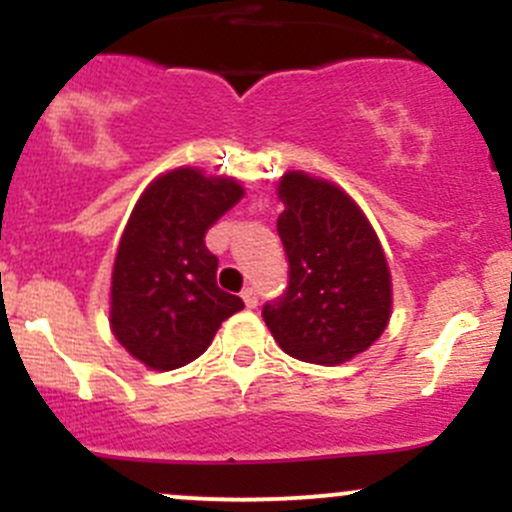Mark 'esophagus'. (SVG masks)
Segmentation results:
<instances>
[{
    "instance_id": "esophagus-1",
    "label": "esophagus",
    "mask_w": 512,
    "mask_h": 512,
    "mask_svg": "<svg viewBox=\"0 0 512 512\" xmlns=\"http://www.w3.org/2000/svg\"><path fill=\"white\" fill-rule=\"evenodd\" d=\"M242 299H245L247 309H255L257 307V289L255 287H245V289H242Z\"/></svg>"
}]
</instances>
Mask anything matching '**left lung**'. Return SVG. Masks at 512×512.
<instances>
[{"label":"left lung","mask_w":512,"mask_h":512,"mask_svg":"<svg viewBox=\"0 0 512 512\" xmlns=\"http://www.w3.org/2000/svg\"><path fill=\"white\" fill-rule=\"evenodd\" d=\"M277 232L289 262L287 289L262 307L282 352L334 366L369 349L391 314V275L379 237L337 185L287 173Z\"/></svg>","instance_id":"8db88e82"}]
</instances>
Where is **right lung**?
Returning <instances> with one entry per match:
<instances>
[{"label": "right lung", "mask_w": 512, "mask_h": 512, "mask_svg": "<svg viewBox=\"0 0 512 512\" xmlns=\"http://www.w3.org/2000/svg\"><path fill=\"white\" fill-rule=\"evenodd\" d=\"M245 195L230 178L178 168L148 185L113 262L111 327L118 342L158 371L198 359L230 314L245 307L218 287L205 232Z\"/></svg>", "instance_id": "right-lung-1"}]
</instances>
